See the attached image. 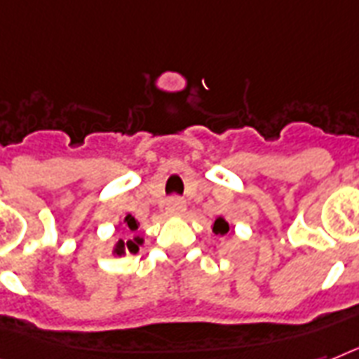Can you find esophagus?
I'll return each mask as SVG.
<instances>
[{
	"mask_svg": "<svg viewBox=\"0 0 359 359\" xmlns=\"http://www.w3.org/2000/svg\"><path fill=\"white\" fill-rule=\"evenodd\" d=\"M166 210H168V213H176V215H180V213L185 211V200H183L182 196H170L168 202H166Z\"/></svg>",
	"mask_w": 359,
	"mask_h": 359,
	"instance_id": "esophagus-1",
	"label": "esophagus"
}]
</instances>
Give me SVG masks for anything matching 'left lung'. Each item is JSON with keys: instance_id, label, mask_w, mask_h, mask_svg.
Masks as SVG:
<instances>
[{"instance_id": "8db88e82", "label": "left lung", "mask_w": 359, "mask_h": 359, "mask_svg": "<svg viewBox=\"0 0 359 359\" xmlns=\"http://www.w3.org/2000/svg\"><path fill=\"white\" fill-rule=\"evenodd\" d=\"M213 232L221 236L226 234V232H229V223H226L223 217H219L217 221H215V224H213Z\"/></svg>"}]
</instances>
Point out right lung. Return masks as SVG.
I'll return each mask as SVG.
<instances>
[{
	"instance_id": "right-lung-1",
	"label": "right lung",
	"mask_w": 359,
	"mask_h": 359,
	"mask_svg": "<svg viewBox=\"0 0 359 359\" xmlns=\"http://www.w3.org/2000/svg\"><path fill=\"white\" fill-rule=\"evenodd\" d=\"M123 223L129 232H136V230H138V223H136V219L130 217V215H127V217H125ZM140 243H142V238H138V236H136L135 240H127V241L119 240L118 247H116V252H118V255H123L125 251L136 252L138 251V245H140Z\"/></svg>"
}]
</instances>
